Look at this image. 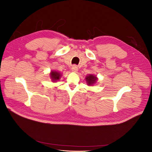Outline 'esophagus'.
Returning <instances> with one entry per match:
<instances>
[{
    "instance_id": "obj_1",
    "label": "esophagus",
    "mask_w": 152,
    "mask_h": 152,
    "mask_svg": "<svg viewBox=\"0 0 152 152\" xmlns=\"http://www.w3.org/2000/svg\"><path fill=\"white\" fill-rule=\"evenodd\" d=\"M72 72H77V71H78V68H77V66H75V65L73 66L72 67Z\"/></svg>"
}]
</instances>
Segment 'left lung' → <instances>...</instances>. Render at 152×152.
I'll return each mask as SVG.
<instances>
[{
	"label": "left lung",
	"instance_id": "8db88e82",
	"mask_svg": "<svg viewBox=\"0 0 152 152\" xmlns=\"http://www.w3.org/2000/svg\"><path fill=\"white\" fill-rule=\"evenodd\" d=\"M86 79L87 82V84H88V85H92L94 83L96 80H97V78H96V77H95L94 75H89V76L86 77Z\"/></svg>",
	"mask_w": 152,
	"mask_h": 152
}]
</instances>
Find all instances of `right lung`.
Instances as JSON below:
<instances>
[{"mask_svg":"<svg viewBox=\"0 0 152 152\" xmlns=\"http://www.w3.org/2000/svg\"><path fill=\"white\" fill-rule=\"evenodd\" d=\"M50 75V77H51V79L53 81L59 80V77H60V74H59V73L57 72H51Z\"/></svg>","mask_w":152,"mask_h":152,"instance_id":"obj_1","label":"right lung"}]
</instances>
